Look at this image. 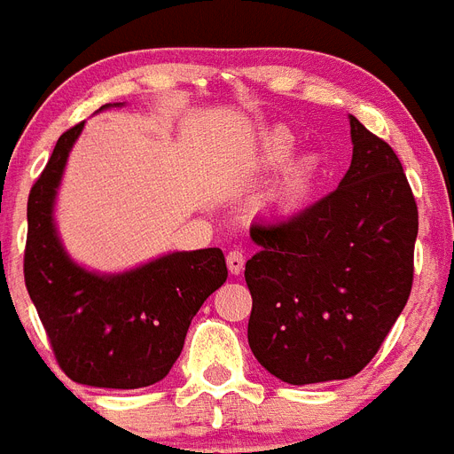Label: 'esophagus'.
Instances as JSON below:
<instances>
[{
    "label": "esophagus",
    "mask_w": 454,
    "mask_h": 454,
    "mask_svg": "<svg viewBox=\"0 0 454 454\" xmlns=\"http://www.w3.org/2000/svg\"><path fill=\"white\" fill-rule=\"evenodd\" d=\"M226 265H228V272L231 274H239L245 270V254L239 249L228 251L226 254Z\"/></svg>",
    "instance_id": "34e87169"
}]
</instances>
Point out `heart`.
Returning <instances> with one entry per match:
<instances>
[{
  "mask_svg": "<svg viewBox=\"0 0 454 454\" xmlns=\"http://www.w3.org/2000/svg\"><path fill=\"white\" fill-rule=\"evenodd\" d=\"M293 152V138L286 131H274L270 133L265 145H262L261 152V163L262 166H281V163L291 156ZM316 161L311 156H304L300 161H295L291 168L286 170L284 180L281 184L277 186V192H274V203L284 205V207H291V205H298L307 193H309L311 184L316 180Z\"/></svg>",
  "mask_w": 454,
  "mask_h": 454,
  "instance_id": "1",
  "label": "heart"
}]
</instances>
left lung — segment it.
<instances>
[{"label": "left lung", "instance_id": "1", "mask_svg": "<svg viewBox=\"0 0 454 454\" xmlns=\"http://www.w3.org/2000/svg\"><path fill=\"white\" fill-rule=\"evenodd\" d=\"M339 186L281 221L251 223L249 346L277 379L307 386L363 372L413 286L418 205L390 145L350 115Z\"/></svg>", "mask_w": 454, "mask_h": 454}]
</instances>
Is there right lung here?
Here are the masks:
<instances>
[{
  "instance_id": "right-lung-1",
  "label": "right lung",
  "mask_w": 454,
  "mask_h": 454,
  "mask_svg": "<svg viewBox=\"0 0 454 454\" xmlns=\"http://www.w3.org/2000/svg\"><path fill=\"white\" fill-rule=\"evenodd\" d=\"M82 124L59 136L27 198L25 286L68 379L136 390L168 374L192 318L226 281V258L216 247L180 251L117 277L68 261L52 226V200Z\"/></svg>"
}]
</instances>
